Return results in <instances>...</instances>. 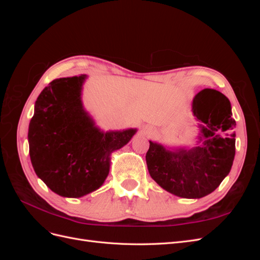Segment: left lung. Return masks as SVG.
Listing matches in <instances>:
<instances>
[{
	"instance_id": "1",
	"label": "left lung",
	"mask_w": 260,
	"mask_h": 260,
	"mask_svg": "<svg viewBox=\"0 0 260 260\" xmlns=\"http://www.w3.org/2000/svg\"><path fill=\"white\" fill-rule=\"evenodd\" d=\"M192 112L200 122L203 145L170 151L149 141L146 165L164 190L183 199H201L214 192L229 175L235 155V127L230 101L221 92L196 94Z\"/></svg>"
}]
</instances>
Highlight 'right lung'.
Returning a JSON list of instances; mask_svg holds the SVG:
<instances>
[{
  "label": "right lung",
  "mask_w": 260,
  "mask_h": 260,
  "mask_svg": "<svg viewBox=\"0 0 260 260\" xmlns=\"http://www.w3.org/2000/svg\"><path fill=\"white\" fill-rule=\"evenodd\" d=\"M85 75L59 78L45 86L35 104L28 131L37 176L64 198H81L104 183L111 154L127 144L137 129L103 132L84 111Z\"/></svg>",
  "instance_id": "right-lung-1"
}]
</instances>
